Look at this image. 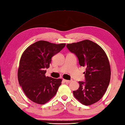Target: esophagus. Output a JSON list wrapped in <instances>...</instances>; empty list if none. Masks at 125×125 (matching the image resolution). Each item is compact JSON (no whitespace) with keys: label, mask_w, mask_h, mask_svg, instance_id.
Instances as JSON below:
<instances>
[{"label":"esophagus","mask_w":125,"mask_h":125,"mask_svg":"<svg viewBox=\"0 0 125 125\" xmlns=\"http://www.w3.org/2000/svg\"><path fill=\"white\" fill-rule=\"evenodd\" d=\"M63 81L65 82V83H69L71 82V80H66V79H63Z\"/></svg>","instance_id":"obj_1"}]
</instances>
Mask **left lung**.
Masks as SVG:
<instances>
[{
	"label": "left lung",
	"mask_w": 125,
	"mask_h": 125,
	"mask_svg": "<svg viewBox=\"0 0 125 125\" xmlns=\"http://www.w3.org/2000/svg\"><path fill=\"white\" fill-rule=\"evenodd\" d=\"M69 51L78 57L81 66L86 67V82H79L78 89L73 96L86 106L97 103L102 98L109 86L111 70L108 58L99 45L89 40L67 44Z\"/></svg>",
	"instance_id": "left-lung-1"
}]
</instances>
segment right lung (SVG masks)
Wrapping results in <instances>:
<instances>
[{
    "label": "right lung",
    "mask_w": 125,
    "mask_h": 125,
    "mask_svg": "<svg viewBox=\"0 0 125 125\" xmlns=\"http://www.w3.org/2000/svg\"><path fill=\"white\" fill-rule=\"evenodd\" d=\"M66 43H51L40 40L27 48L21 56L18 80L26 96L33 103L43 104L56 95L62 79L46 77L52 58Z\"/></svg>",
    "instance_id": "right-lung-1"
}]
</instances>
